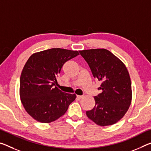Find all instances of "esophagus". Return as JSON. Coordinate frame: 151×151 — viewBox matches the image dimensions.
<instances>
[{
	"instance_id": "1",
	"label": "esophagus",
	"mask_w": 151,
	"mask_h": 151,
	"mask_svg": "<svg viewBox=\"0 0 151 151\" xmlns=\"http://www.w3.org/2000/svg\"><path fill=\"white\" fill-rule=\"evenodd\" d=\"M83 97V95H77V96H76V98H77L78 99H82Z\"/></svg>"
}]
</instances>
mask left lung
<instances>
[{
    "instance_id": "1",
    "label": "left lung",
    "mask_w": 151,
    "mask_h": 151,
    "mask_svg": "<svg viewBox=\"0 0 151 151\" xmlns=\"http://www.w3.org/2000/svg\"><path fill=\"white\" fill-rule=\"evenodd\" d=\"M89 66L93 77L101 81L95 96V105L86 111L88 118L97 125H112L123 118L132 101L130 77L124 64L106 49L79 51Z\"/></svg>"
}]
</instances>
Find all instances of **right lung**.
<instances>
[{
	"label": "right lung",
	"mask_w": 151,
	"mask_h": 151,
	"mask_svg": "<svg viewBox=\"0 0 151 151\" xmlns=\"http://www.w3.org/2000/svg\"><path fill=\"white\" fill-rule=\"evenodd\" d=\"M78 55V51L52 48L33 54L28 59L21 75L19 93L24 108L35 120H56L75 100V94L64 93L56 85L64 64Z\"/></svg>",
	"instance_id": "add662e5"
}]
</instances>
